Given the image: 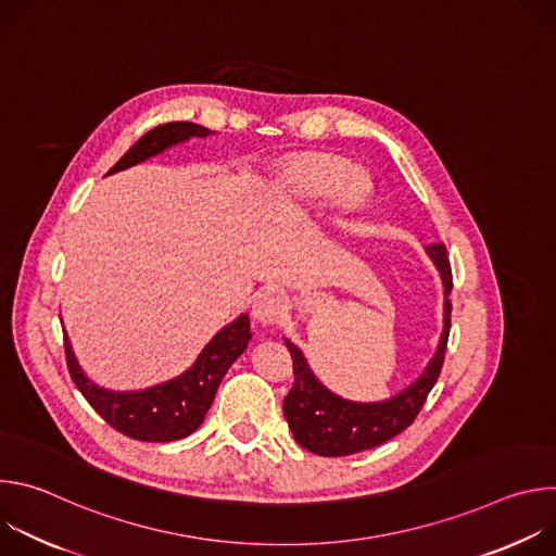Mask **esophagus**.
Returning <instances> with one entry per match:
<instances>
[{"mask_svg": "<svg viewBox=\"0 0 556 556\" xmlns=\"http://www.w3.org/2000/svg\"><path fill=\"white\" fill-rule=\"evenodd\" d=\"M286 312V296L279 290H264L253 301V316L260 324H277Z\"/></svg>", "mask_w": 556, "mask_h": 556, "instance_id": "esophagus-1", "label": "esophagus"}]
</instances>
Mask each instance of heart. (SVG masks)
<instances>
[{
	"label": "heart",
	"mask_w": 556,
	"mask_h": 556,
	"mask_svg": "<svg viewBox=\"0 0 556 556\" xmlns=\"http://www.w3.org/2000/svg\"><path fill=\"white\" fill-rule=\"evenodd\" d=\"M288 185L309 200L328 198L339 191L348 206H356L367 195V182L358 174H350V167L339 157L309 155L301 157L286 172Z\"/></svg>",
	"instance_id": "heart-1"
}]
</instances>
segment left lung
Returning <instances> with one entry per match:
<instances>
[{
  "mask_svg": "<svg viewBox=\"0 0 556 556\" xmlns=\"http://www.w3.org/2000/svg\"><path fill=\"white\" fill-rule=\"evenodd\" d=\"M429 257L438 266L444 281V332L435 356L425 374L405 391L384 403H350L328 391L309 371L303 354L286 341L292 356L294 382L283 399V416L292 429L294 440L309 453L324 457H341L374 448L405 431L420 414L427 395L438 382L444 365L448 330H451V301L453 275L444 244L427 247Z\"/></svg>",
  "mask_w": 556,
  "mask_h": 556,
  "instance_id": "8db88e82",
  "label": "left lung"
}]
</instances>
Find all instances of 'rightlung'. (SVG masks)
<instances>
[{
	"mask_svg": "<svg viewBox=\"0 0 556 556\" xmlns=\"http://www.w3.org/2000/svg\"><path fill=\"white\" fill-rule=\"evenodd\" d=\"M211 131L206 127L195 123L157 125L138 138L108 174L134 167L176 142L189 140L191 136L204 138ZM249 341L251 321L247 314H242L240 319L213 337V341L198 356L195 365L182 376L144 391L121 393L108 391L88 380L70 350L67 337L63 334L65 363L76 389L84 393V399L112 429L142 442H174L191 435L211 409L224 374L232 361H237V356L247 350Z\"/></svg>",
	"mask_w": 556,
	"mask_h": 556,
	"instance_id": "right-lung-1",
	"label": "right lung"
}]
</instances>
